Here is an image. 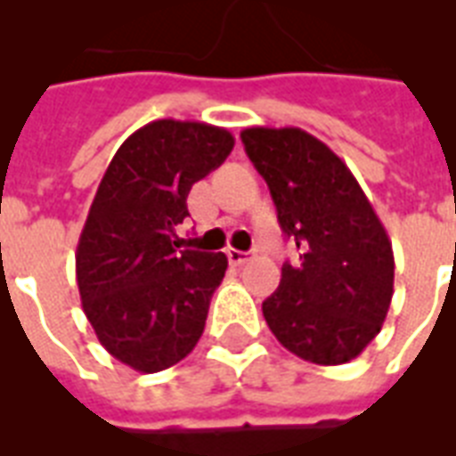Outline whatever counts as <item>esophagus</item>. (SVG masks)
I'll list each match as a JSON object with an SVG mask.
<instances>
[{"instance_id": "1", "label": "esophagus", "mask_w": 456, "mask_h": 456, "mask_svg": "<svg viewBox=\"0 0 456 456\" xmlns=\"http://www.w3.org/2000/svg\"><path fill=\"white\" fill-rule=\"evenodd\" d=\"M227 257H229V263H232V265H236V267H239V265L248 263L250 253H246V250H236V248H229V250H227Z\"/></svg>"}]
</instances>
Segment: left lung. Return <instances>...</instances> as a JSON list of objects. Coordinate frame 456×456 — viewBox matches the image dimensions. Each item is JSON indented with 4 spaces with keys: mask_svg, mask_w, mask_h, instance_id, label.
<instances>
[{
    "mask_svg": "<svg viewBox=\"0 0 456 456\" xmlns=\"http://www.w3.org/2000/svg\"><path fill=\"white\" fill-rule=\"evenodd\" d=\"M246 153L270 186L277 220L300 263L263 303L272 333L314 364H346L381 331L393 298V246L336 153L300 127H248Z\"/></svg>",
    "mask_w": 456,
    "mask_h": 456,
    "instance_id": "obj_1",
    "label": "left lung"
}]
</instances>
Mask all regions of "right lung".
<instances>
[{"instance_id":"right-lung-1","label":"right lung","mask_w":456,"mask_h":456,"mask_svg":"<svg viewBox=\"0 0 456 456\" xmlns=\"http://www.w3.org/2000/svg\"><path fill=\"white\" fill-rule=\"evenodd\" d=\"M234 149L224 127L153 120L118 149L82 227L75 274L82 310L116 360L156 374L191 353L224 253L177 250L186 196Z\"/></svg>"}]
</instances>
